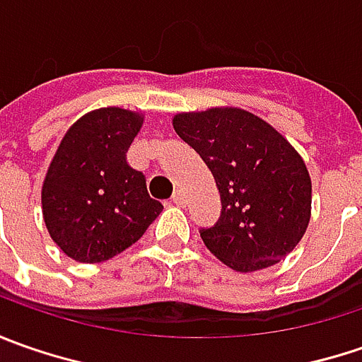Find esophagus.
<instances>
[{"instance_id": "1", "label": "esophagus", "mask_w": 362, "mask_h": 362, "mask_svg": "<svg viewBox=\"0 0 362 362\" xmlns=\"http://www.w3.org/2000/svg\"><path fill=\"white\" fill-rule=\"evenodd\" d=\"M185 202H187V199H185V193H183L181 189H177V191L173 193V197H171V203H173V205H179V207H183Z\"/></svg>"}]
</instances>
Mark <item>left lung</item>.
<instances>
[{"label":"left lung","mask_w":362,"mask_h":362,"mask_svg":"<svg viewBox=\"0 0 362 362\" xmlns=\"http://www.w3.org/2000/svg\"><path fill=\"white\" fill-rule=\"evenodd\" d=\"M175 132L205 160L221 214L202 228L205 247L238 272L278 264L310 221L313 185L306 165L280 132L242 108L181 112Z\"/></svg>","instance_id":"obj_1"}]
</instances>
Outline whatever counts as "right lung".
<instances>
[{"label": "right lung", "instance_id": "add662e5", "mask_svg": "<svg viewBox=\"0 0 362 362\" xmlns=\"http://www.w3.org/2000/svg\"><path fill=\"white\" fill-rule=\"evenodd\" d=\"M143 117L98 108L64 134L42 187L52 240L76 262L115 257L143 238L163 205L146 193L145 175L127 163Z\"/></svg>", "mask_w": 362, "mask_h": 362}]
</instances>
